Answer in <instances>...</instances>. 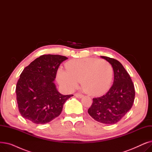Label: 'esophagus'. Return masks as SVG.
I'll list each match as a JSON object with an SVG mask.
<instances>
[{"instance_id":"34e87169","label":"esophagus","mask_w":152,"mask_h":152,"mask_svg":"<svg viewBox=\"0 0 152 152\" xmlns=\"http://www.w3.org/2000/svg\"><path fill=\"white\" fill-rule=\"evenodd\" d=\"M75 97H77V98H79V99H81L82 97H83L84 95L83 94H79V93H76L75 94Z\"/></svg>"}]
</instances>
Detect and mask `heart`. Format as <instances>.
<instances>
[{
  "label": "heart",
  "mask_w": 152,
  "mask_h": 152,
  "mask_svg": "<svg viewBox=\"0 0 152 152\" xmlns=\"http://www.w3.org/2000/svg\"><path fill=\"white\" fill-rule=\"evenodd\" d=\"M66 71L59 69L57 77L58 83L68 91L81 83L83 91L91 95H100L109 88L112 79V67L105 60L94 58L73 59L65 64Z\"/></svg>",
  "instance_id": "obj_1"
}]
</instances>
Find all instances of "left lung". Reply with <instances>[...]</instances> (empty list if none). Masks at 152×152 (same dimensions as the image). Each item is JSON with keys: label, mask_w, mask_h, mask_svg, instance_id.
Segmentation results:
<instances>
[{"label": "left lung", "mask_w": 152, "mask_h": 152, "mask_svg": "<svg viewBox=\"0 0 152 152\" xmlns=\"http://www.w3.org/2000/svg\"><path fill=\"white\" fill-rule=\"evenodd\" d=\"M101 58L113 67V84L105 95L93 99L88 113L99 123L113 124L120 121L132 108L135 99L134 86L120 62L104 56H101Z\"/></svg>", "instance_id": "left-lung-1"}]
</instances>
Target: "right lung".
Returning a JSON list of instances; mask_svg holds the SVG:
<instances>
[{"instance_id":"obj_1","label":"right lung","mask_w":152,"mask_h":152,"mask_svg":"<svg viewBox=\"0 0 152 152\" xmlns=\"http://www.w3.org/2000/svg\"><path fill=\"white\" fill-rule=\"evenodd\" d=\"M68 59L59 55H43L23 69L16 86L21 115L35 124H46L58 117L63 104L73 95H63L54 83L60 64Z\"/></svg>"}]
</instances>
